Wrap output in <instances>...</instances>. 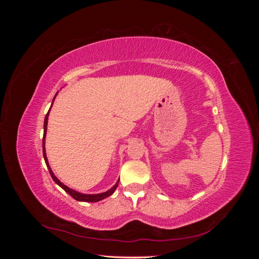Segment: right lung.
Segmentation results:
<instances>
[{
	"instance_id": "add662e5",
	"label": "right lung",
	"mask_w": 259,
	"mask_h": 259,
	"mask_svg": "<svg viewBox=\"0 0 259 259\" xmlns=\"http://www.w3.org/2000/svg\"><path fill=\"white\" fill-rule=\"evenodd\" d=\"M57 95V94H56ZM56 97V96H55ZM55 97H54V99H55ZM54 99H53V101H54ZM53 105V104H52ZM50 110H51V108H50ZM50 110H49V112H48V114H46V116H45V120H44V134H43V156H44V160H45V163H46V166H48V168H49V170H50V174H51V176H52V178H53V180L55 183H56L59 187H61L62 189H64L67 193H69L70 195H71V197L74 199V200H76V201H80V202H98V201H100V200H104L105 198H107V197H109V195H111L114 191H115V189L117 188V185H119V182H117L110 190H108V191H106V192H103V193H98V194H85V193H81V192H77V191H75V190H73V189H70L69 187H67L66 185H64L62 184L60 180L54 175V173H53V170H52V168H51V166H50V164H49V161H48V156H46V151H45V136H46V131H48V121H49V114H50Z\"/></svg>"
}]
</instances>
